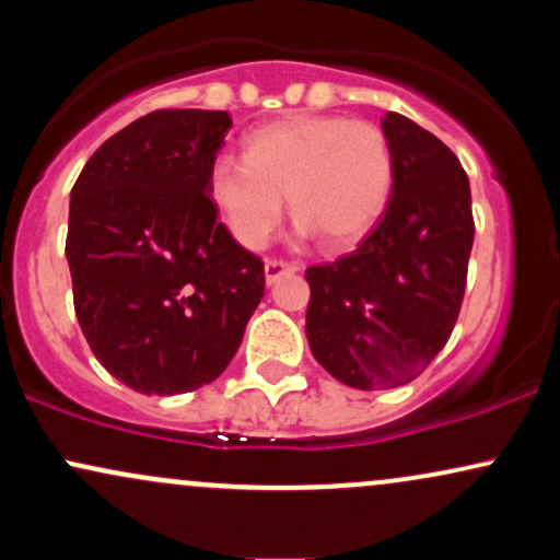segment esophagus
<instances>
[{
  "label": "esophagus",
  "mask_w": 560,
  "mask_h": 560,
  "mask_svg": "<svg viewBox=\"0 0 560 560\" xmlns=\"http://www.w3.org/2000/svg\"><path fill=\"white\" fill-rule=\"evenodd\" d=\"M300 266L298 262H287V260H266V281L268 284H276L281 276L298 273Z\"/></svg>",
  "instance_id": "obj_1"
}]
</instances>
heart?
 Here are the masks:
<instances>
[{
	"label": "heart",
	"instance_id": "obj_1",
	"mask_svg": "<svg viewBox=\"0 0 560 560\" xmlns=\"http://www.w3.org/2000/svg\"><path fill=\"white\" fill-rule=\"evenodd\" d=\"M392 176V147L378 126L294 115L247 133L244 160H218L208 191L244 247L268 242L284 215V197L300 234L313 231L324 247H347L376 226Z\"/></svg>",
	"mask_w": 560,
	"mask_h": 560
}]
</instances>
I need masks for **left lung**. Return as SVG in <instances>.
I'll return each mask as SVG.
<instances>
[{
	"instance_id": "obj_1",
	"label": "left lung",
	"mask_w": 560,
	"mask_h": 560,
	"mask_svg": "<svg viewBox=\"0 0 560 560\" xmlns=\"http://www.w3.org/2000/svg\"><path fill=\"white\" fill-rule=\"evenodd\" d=\"M382 128L395 163L382 221L350 255L305 271L313 358L355 389L400 387L434 361L474 244L471 186L453 150L400 113Z\"/></svg>"
}]
</instances>
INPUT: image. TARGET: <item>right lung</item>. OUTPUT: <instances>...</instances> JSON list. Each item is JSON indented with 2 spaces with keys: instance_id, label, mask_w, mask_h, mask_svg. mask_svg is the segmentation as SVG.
<instances>
[{
  "instance_id": "right-lung-1",
  "label": "right lung",
  "mask_w": 560,
  "mask_h": 560,
  "mask_svg": "<svg viewBox=\"0 0 560 560\" xmlns=\"http://www.w3.org/2000/svg\"><path fill=\"white\" fill-rule=\"evenodd\" d=\"M229 128L223 110H155L107 139L70 191L75 318L96 361L141 395L215 382L266 292L262 260L208 191Z\"/></svg>"
}]
</instances>
